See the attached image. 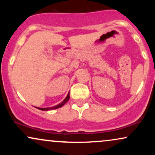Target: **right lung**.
<instances>
[{
    "instance_id": "obj_1",
    "label": "right lung",
    "mask_w": 155,
    "mask_h": 155,
    "mask_svg": "<svg viewBox=\"0 0 155 155\" xmlns=\"http://www.w3.org/2000/svg\"><path fill=\"white\" fill-rule=\"evenodd\" d=\"M69 98H70V95H69V93H68V94L67 97H65V99H64L63 102H61L60 104L57 105V106H52V107H48V108H38V107H37V108H38V109H40V110H42V111H48V110L56 109V108H59L60 107H62V106H63L64 104H66V103L68 102V101L69 100Z\"/></svg>"
}]
</instances>
